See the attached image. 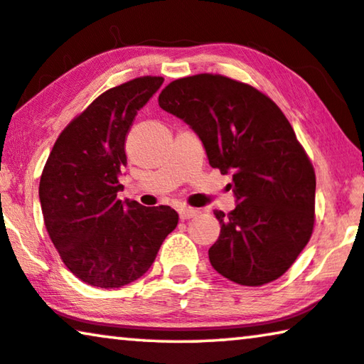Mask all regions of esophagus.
Segmentation results:
<instances>
[{
	"instance_id": "esophagus-1",
	"label": "esophagus",
	"mask_w": 364,
	"mask_h": 364,
	"mask_svg": "<svg viewBox=\"0 0 364 364\" xmlns=\"http://www.w3.org/2000/svg\"><path fill=\"white\" fill-rule=\"evenodd\" d=\"M178 213H180V218L183 219V221H184V219L194 218V216H198V214H199L198 209L189 208V206H181L180 209H178Z\"/></svg>"
}]
</instances>
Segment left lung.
Segmentation results:
<instances>
[{"label": "left lung", "mask_w": 364, "mask_h": 364, "mask_svg": "<svg viewBox=\"0 0 364 364\" xmlns=\"http://www.w3.org/2000/svg\"><path fill=\"white\" fill-rule=\"evenodd\" d=\"M163 110L201 138L209 165L232 171L237 206L214 211L221 234L209 262L239 285L260 287L290 269L315 224V170L277 104L255 87L221 74L168 84Z\"/></svg>", "instance_id": "1"}]
</instances>
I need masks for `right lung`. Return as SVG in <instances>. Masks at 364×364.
<instances>
[{"label": "right lung", "mask_w": 364, "mask_h": 364, "mask_svg": "<svg viewBox=\"0 0 364 364\" xmlns=\"http://www.w3.org/2000/svg\"><path fill=\"white\" fill-rule=\"evenodd\" d=\"M163 77L143 75L100 94L60 132L39 181L44 224L70 272L100 289H119L151 267L178 226L170 206L122 201L125 136Z\"/></svg>", "instance_id": "add662e5"}]
</instances>
